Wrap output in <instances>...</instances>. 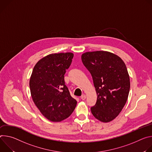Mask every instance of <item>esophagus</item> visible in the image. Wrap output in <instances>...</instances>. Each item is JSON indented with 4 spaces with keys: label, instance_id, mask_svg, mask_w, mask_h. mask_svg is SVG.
Instances as JSON below:
<instances>
[{
    "label": "esophagus",
    "instance_id": "obj_1",
    "mask_svg": "<svg viewBox=\"0 0 152 152\" xmlns=\"http://www.w3.org/2000/svg\"><path fill=\"white\" fill-rule=\"evenodd\" d=\"M81 99H82V100H85V99H86V95H85V94H83V95H82L81 96Z\"/></svg>",
    "mask_w": 152,
    "mask_h": 152
}]
</instances>
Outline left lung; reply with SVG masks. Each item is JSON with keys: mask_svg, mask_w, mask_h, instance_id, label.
Returning <instances> with one entry per match:
<instances>
[{"mask_svg": "<svg viewBox=\"0 0 152 152\" xmlns=\"http://www.w3.org/2000/svg\"><path fill=\"white\" fill-rule=\"evenodd\" d=\"M81 60L92 77L97 95L91 112L99 121L110 122L119 115L128 98L130 83L126 66L120 57L103 50L84 53Z\"/></svg>", "mask_w": 152, "mask_h": 152, "instance_id": "8db88e82", "label": "left lung"}]
</instances>
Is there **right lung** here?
<instances>
[{
  "mask_svg": "<svg viewBox=\"0 0 152 152\" xmlns=\"http://www.w3.org/2000/svg\"><path fill=\"white\" fill-rule=\"evenodd\" d=\"M74 54H51L40 59L34 67L29 88L34 103L48 120L60 122L74 110L77 101L65 85L64 75Z\"/></svg>",
  "mask_w": 152,
  "mask_h": 152,
  "instance_id": "1",
  "label": "right lung"
}]
</instances>
